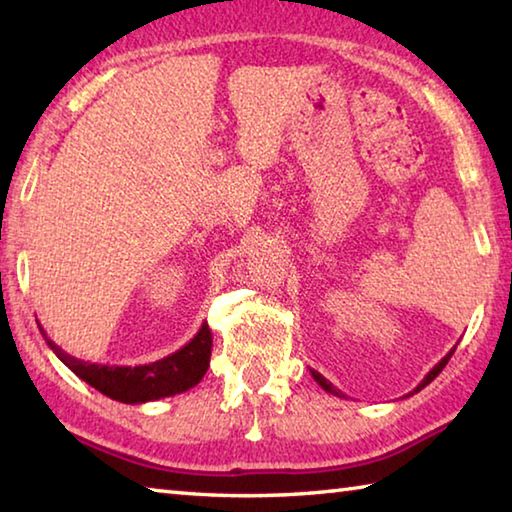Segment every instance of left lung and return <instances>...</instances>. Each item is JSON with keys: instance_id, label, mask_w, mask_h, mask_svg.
I'll use <instances>...</instances> for the list:
<instances>
[{"instance_id": "left-lung-1", "label": "left lung", "mask_w": 512, "mask_h": 512, "mask_svg": "<svg viewBox=\"0 0 512 512\" xmlns=\"http://www.w3.org/2000/svg\"><path fill=\"white\" fill-rule=\"evenodd\" d=\"M456 350V348H454ZM454 350H449L447 354H445V357L443 359H440L438 363H436V366H433L429 372H427V377H424L422 381H420V384H418V388H413V393H418V391H422V388L424 386H427V384H431V381L433 379H436L438 375H440V370H443L445 366H447V361L449 359H452V354H454ZM311 377H314L316 381H318V384L320 386H323L325 388V391L327 393H332V395H336V397H345L341 391H339V388H336V386H332V381H327L323 375H320V372H316V370H311ZM413 393H409V395H413Z\"/></svg>"}]
</instances>
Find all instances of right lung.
Listing matches in <instances>:
<instances>
[{"instance_id":"right-lung-1","label":"right lung","mask_w":512,"mask_h":512,"mask_svg":"<svg viewBox=\"0 0 512 512\" xmlns=\"http://www.w3.org/2000/svg\"><path fill=\"white\" fill-rule=\"evenodd\" d=\"M45 334V329L40 327ZM47 339V334H45ZM47 345L65 366L81 377L85 384L108 395L110 400L124 404H144L162 397H171L194 388L210 368L212 332L207 323L201 325L196 336L169 357L144 366H108V363H90L67 354L63 348L47 339Z\"/></svg>"}]
</instances>
